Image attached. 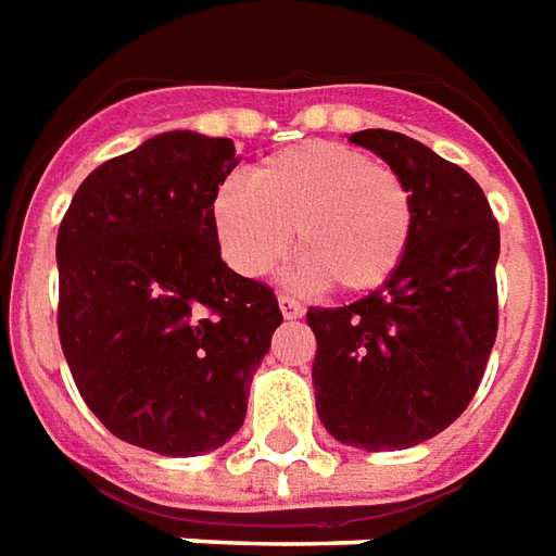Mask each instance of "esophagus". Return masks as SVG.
<instances>
[{
	"label": "esophagus",
	"mask_w": 556,
	"mask_h": 556,
	"mask_svg": "<svg viewBox=\"0 0 556 556\" xmlns=\"http://www.w3.org/2000/svg\"><path fill=\"white\" fill-rule=\"evenodd\" d=\"M278 308H281V315H285L287 320L302 317V305L296 300H290V296H278Z\"/></svg>",
	"instance_id": "esophagus-1"
}]
</instances>
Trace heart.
Returning a JSON list of instances; mask_svg holds the SVG:
<instances>
[{
  "label": "heart",
  "mask_w": 556,
  "mask_h": 556,
  "mask_svg": "<svg viewBox=\"0 0 556 556\" xmlns=\"http://www.w3.org/2000/svg\"><path fill=\"white\" fill-rule=\"evenodd\" d=\"M214 239L229 269L263 278L285 260L296 278L339 293H372L400 271L415 232L412 193L390 166L351 144L300 141L227 178L208 202Z\"/></svg>",
  "instance_id": "obj_1"
}]
</instances>
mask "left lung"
<instances>
[{
    "mask_svg": "<svg viewBox=\"0 0 556 556\" xmlns=\"http://www.w3.org/2000/svg\"><path fill=\"white\" fill-rule=\"evenodd\" d=\"M412 193L415 232L388 285L342 308H308L317 417L332 439L396 451L451 427L476 396L496 342L500 227L476 178L427 144L363 129Z\"/></svg>",
    "mask_w": 556,
    "mask_h": 556,
    "instance_id": "left-lung-1",
    "label": "left lung"
}]
</instances>
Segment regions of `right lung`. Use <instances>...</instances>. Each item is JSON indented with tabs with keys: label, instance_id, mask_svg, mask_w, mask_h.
<instances>
[{
	"label": "right lung",
	"instance_id": "add662e5",
	"mask_svg": "<svg viewBox=\"0 0 556 556\" xmlns=\"http://www.w3.org/2000/svg\"><path fill=\"white\" fill-rule=\"evenodd\" d=\"M232 139L190 129L90 172L56 236L60 344L80 396L129 445L197 457L248 415L281 327L269 287L220 260L208 202Z\"/></svg>",
	"mask_w": 556,
	"mask_h": 556
}]
</instances>
